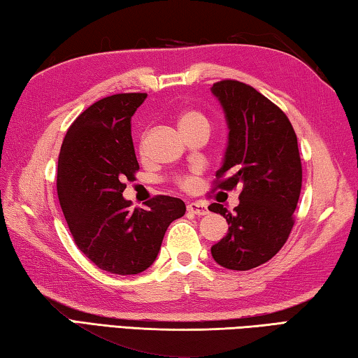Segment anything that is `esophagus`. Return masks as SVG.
Instances as JSON below:
<instances>
[{
    "mask_svg": "<svg viewBox=\"0 0 358 358\" xmlns=\"http://www.w3.org/2000/svg\"><path fill=\"white\" fill-rule=\"evenodd\" d=\"M187 209H189L190 213L196 214V215L208 214V206L201 201H190L189 204H187Z\"/></svg>",
    "mask_w": 358,
    "mask_h": 358,
    "instance_id": "obj_1",
    "label": "esophagus"
}]
</instances>
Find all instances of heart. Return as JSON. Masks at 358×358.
I'll list each match as a JSON object with an SVG mask.
<instances>
[{
  "instance_id": "heart-1",
  "label": "heart",
  "mask_w": 358,
  "mask_h": 358,
  "mask_svg": "<svg viewBox=\"0 0 358 358\" xmlns=\"http://www.w3.org/2000/svg\"><path fill=\"white\" fill-rule=\"evenodd\" d=\"M178 124H179L180 130L184 131V130H189V128H193V127H206L208 128L209 120H208V117L201 113V110L189 109V110H184V113L179 115ZM174 182L179 187H184V189H187V187L192 185L193 179L189 174H180V176H176Z\"/></svg>"
}]
</instances>
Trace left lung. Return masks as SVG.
I'll list each match as a JSON object with an SVG mask.
<instances>
[{
	"mask_svg": "<svg viewBox=\"0 0 358 358\" xmlns=\"http://www.w3.org/2000/svg\"><path fill=\"white\" fill-rule=\"evenodd\" d=\"M213 93L225 110L228 148L215 173L213 192L234 190V214L213 203L209 210L224 215L228 233L210 248L220 266L248 271L271 260L294 228L303 168L294 127L284 110L244 82H215Z\"/></svg>",
	"mask_w": 358,
	"mask_h": 358,
	"instance_id": "8db88e82",
	"label": "left lung"
}]
</instances>
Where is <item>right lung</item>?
<instances>
[{
    "mask_svg": "<svg viewBox=\"0 0 358 358\" xmlns=\"http://www.w3.org/2000/svg\"><path fill=\"white\" fill-rule=\"evenodd\" d=\"M148 93H117L78 115L63 139L57 193L78 248L98 268L138 274L157 259L173 220L185 214L179 198L157 195L130 209L122 193L139 165L131 139V115Z\"/></svg>",
    "mask_w": 358,
    "mask_h": 358,
    "instance_id": "add662e5",
    "label": "right lung"
}]
</instances>
